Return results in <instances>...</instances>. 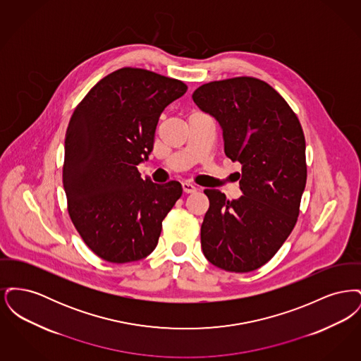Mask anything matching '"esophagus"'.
Returning <instances> with one entry per match:
<instances>
[{
	"label": "esophagus",
	"instance_id": "1",
	"mask_svg": "<svg viewBox=\"0 0 361 361\" xmlns=\"http://www.w3.org/2000/svg\"><path fill=\"white\" fill-rule=\"evenodd\" d=\"M183 190H184V193H195L197 189L190 183H183Z\"/></svg>",
	"mask_w": 361,
	"mask_h": 361
}]
</instances>
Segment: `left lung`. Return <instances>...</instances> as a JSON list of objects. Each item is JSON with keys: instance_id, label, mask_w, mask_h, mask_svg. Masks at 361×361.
<instances>
[{"instance_id": "left-lung-1", "label": "left lung", "mask_w": 361, "mask_h": 361, "mask_svg": "<svg viewBox=\"0 0 361 361\" xmlns=\"http://www.w3.org/2000/svg\"><path fill=\"white\" fill-rule=\"evenodd\" d=\"M192 99L221 124L224 153L242 165L240 199L204 190L203 253L224 271H255L275 256L298 221L307 180L302 126L275 89L255 77L208 82Z\"/></svg>"}]
</instances>
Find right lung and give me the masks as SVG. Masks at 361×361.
Returning a JSON list of instances; mask_svg holds the SVG:
<instances>
[{"label": "right lung", "mask_w": 361, "mask_h": 361, "mask_svg": "<svg viewBox=\"0 0 361 361\" xmlns=\"http://www.w3.org/2000/svg\"><path fill=\"white\" fill-rule=\"evenodd\" d=\"M188 86L154 71L123 68L74 109L65 139L63 188L70 219L87 247L109 262L147 257L162 221L183 195L178 181L140 178L162 111Z\"/></svg>", "instance_id": "add662e5"}]
</instances>
